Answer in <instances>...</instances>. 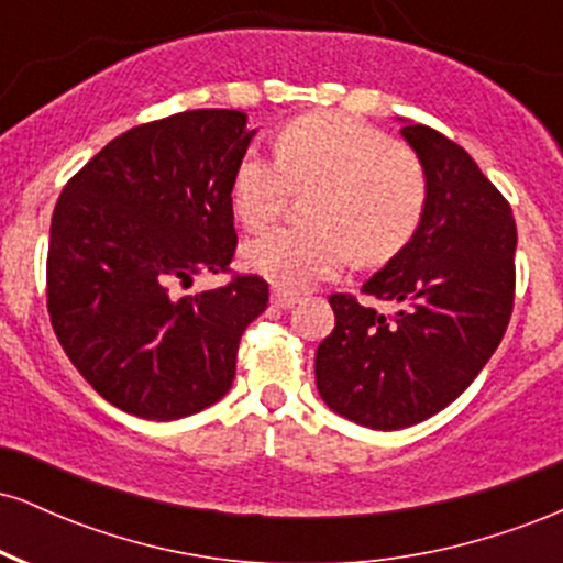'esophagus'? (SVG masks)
<instances>
[{
    "label": "esophagus",
    "mask_w": 563,
    "mask_h": 563,
    "mask_svg": "<svg viewBox=\"0 0 563 563\" xmlns=\"http://www.w3.org/2000/svg\"><path fill=\"white\" fill-rule=\"evenodd\" d=\"M273 303L280 309H290L294 303H299V296L294 294V290H286V288H275L273 290Z\"/></svg>",
    "instance_id": "esophagus-1"
}]
</instances>
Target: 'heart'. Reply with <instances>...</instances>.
Returning <instances> with one entry per match:
<instances>
[{"label":"heart","mask_w":563,"mask_h":563,"mask_svg":"<svg viewBox=\"0 0 563 563\" xmlns=\"http://www.w3.org/2000/svg\"><path fill=\"white\" fill-rule=\"evenodd\" d=\"M301 228H277L245 243L243 262L280 288H307L344 264L397 256L421 228L429 177L421 158L380 129L344 113H307L275 137V158L243 153L230 183L232 214L249 230L267 228L294 192Z\"/></svg>","instance_id":"heart-1"}]
</instances>
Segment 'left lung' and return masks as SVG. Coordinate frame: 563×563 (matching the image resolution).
I'll use <instances>...</instances> for the list:
<instances>
[{"label": "left lung", "instance_id": "left-lung-1", "mask_svg": "<svg viewBox=\"0 0 563 563\" xmlns=\"http://www.w3.org/2000/svg\"><path fill=\"white\" fill-rule=\"evenodd\" d=\"M402 137L429 177V206L412 241L363 283L402 309L380 314L333 294L335 328L314 354L325 405L380 431L421 423L468 389L506 333L516 288L508 200L437 129L407 124Z\"/></svg>", "mask_w": 563, "mask_h": 563}]
</instances>
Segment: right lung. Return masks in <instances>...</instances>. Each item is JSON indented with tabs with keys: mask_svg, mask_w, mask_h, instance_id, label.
Here are the masks:
<instances>
[{
	"mask_svg": "<svg viewBox=\"0 0 563 563\" xmlns=\"http://www.w3.org/2000/svg\"><path fill=\"white\" fill-rule=\"evenodd\" d=\"M203 108L108 142L63 187L47 251L55 335L102 399L177 421L230 391L241 335L267 309L260 275L177 296L235 256L230 183L254 132Z\"/></svg>",
	"mask_w": 563,
	"mask_h": 563,
	"instance_id": "add662e5",
	"label": "right lung"
}]
</instances>
